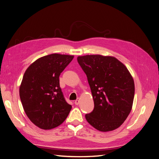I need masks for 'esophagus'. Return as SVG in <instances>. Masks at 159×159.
<instances>
[{"label": "esophagus", "mask_w": 159, "mask_h": 159, "mask_svg": "<svg viewBox=\"0 0 159 159\" xmlns=\"http://www.w3.org/2000/svg\"><path fill=\"white\" fill-rule=\"evenodd\" d=\"M79 103H80V100H79V99H77L75 101V105H78L79 104Z\"/></svg>", "instance_id": "esophagus-1"}]
</instances>
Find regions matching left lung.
Listing matches in <instances>:
<instances>
[{
    "label": "left lung",
    "instance_id": "1",
    "mask_svg": "<svg viewBox=\"0 0 159 159\" xmlns=\"http://www.w3.org/2000/svg\"><path fill=\"white\" fill-rule=\"evenodd\" d=\"M77 61L87 75L94 101L93 111L85 115L87 121L101 132L119 128L131 111L135 91L127 68L112 56L86 55Z\"/></svg>",
    "mask_w": 159,
    "mask_h": 159
}]
</instances>
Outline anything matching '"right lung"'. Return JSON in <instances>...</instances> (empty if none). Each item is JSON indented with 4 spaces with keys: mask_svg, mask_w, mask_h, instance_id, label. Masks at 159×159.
Segmentation results:
<instances>
[{
    "mask_svg": "<svg viewBox=\"0 0 159 159\" xmlns=\"http://www.w3.org/2000/svg\"><path fill=\"white\" fill-rule=\"evenodd\" d=\"M74 56L52 54L42 57L27 68L19 88V96L26 115L43 129L62 124L72 106L60 87L59 76Z\"/></svg>",
    "mask_w": 159,
    "mask_h": 159,
    "instance_id": "1",
    "label": "right lung"
}]
</instances>
